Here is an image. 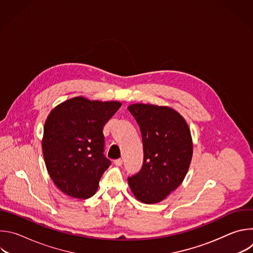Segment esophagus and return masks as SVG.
<instances>
[{"mask_svg":"<svg viewBox=\"0 0 253 253\" xmlns=\"http://www.w3.org/2000/svg\"><path fill=\"white\" fill-rule=\"evenodd\" d=\"M114 164L116 165V166H121L122 164H123V159H116L115 161H114Z\"/></svg>","mask_w":253,"mask_h":253,"instance_id":"esophagus-1","label":"esophagus"}]
</instances>
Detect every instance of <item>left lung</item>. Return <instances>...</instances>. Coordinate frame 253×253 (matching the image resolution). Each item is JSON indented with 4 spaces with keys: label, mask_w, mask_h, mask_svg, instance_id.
I'll return each mask as SVG.
<instances>
[{
    "label": "left lung",
    "mask_w": 253,
    "mask_h": 253,
    "mask_svg": "<svg viewBox=\"0 0 253 253\" xmlns=\"http://www.w3.org/2000/svg\"><path fill=\"white\" fill-rule=\"evenodd\" d=\"M128 110L140 127L144 153L141 170L128 177V183L139 201L157 203L186 176L193 153L191 133L184 118L172 108L132 104Z\"/></svg>",
    "instance_id": "8db88e82"
}]
</instances>
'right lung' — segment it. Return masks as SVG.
Listing matches in <instances>:
<instances>
[{"label": "right lung", "instance_id": "1", "mask_svg": "<svg viewBox=\"0 0 253 253\" xmlns=\"http://www.w3.org/2000/svg\"><path fill=\"white\" fill-rule=\"evenodd\" d=\"M120 107V102L80 96L61 103L49 114L42 149L48 173L63 193L79 199L95 194L111 165L103 153V128Z\"/></svg>", "mask_w": 253, "mask_h": 253}]
</instances>
